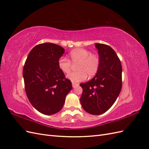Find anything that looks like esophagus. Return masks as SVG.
Listing matches in <instances>:
<instances>
[{
  "label": "esophagus",
  "instance_id": "esophagus-1",
  "mask_svg": "<svg viewBox=\"0 0 149 149\" xmlns=\"http://www.w3.org/2000/svg\"><path fill=\"white\" fill-rule=\"evenodd\" d=\"M79 84L78 83H72V86H73V88H75L76 86H78Z\"/></svg>",
  "mask_w": 149,
  "mask_h": 149
}]
</instances>
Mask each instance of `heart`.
Wrapping results in <instances>:
<instances>
[{
	"mask_svg": "<svg viewBox=\"0 0 149 149\" xmlns=\"http://www.w3.org/2000/svg\"><path fill=\"white\" fill-rule=\"evenodd\" d=\"M70 60L61 56L59 58L58 65L59 69L65 74L70 73L72 63L76 64L78 71L68 75V78L72 82H80L89 77L96 75L100 67V58L97 54L84 48H76L69 53Z\"/></svg>",
	"mask_w": 149,
	"mask_h": 149,
	"instance_id": "obj_1",
	"label": "heart"
}]
</instances>
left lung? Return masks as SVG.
<instances>
[{
    "instance_id": "obj_1",
    "label": "left lung",
    "mask_w": 149,
    "mask_h": 149,
    "mask_svg": "<svg viewBox=\"0 0 149 149\" xmlns=\"http://www.w3.org/2000/svg\"><path fill=\"white\" fill-rule=\"evenodd\" d=\"M100 67L94 77L79 85L83 88L80 102L84 110L93 115L106 112L116 101L122 88V65L115 51L109 45L96 43Z\"/></svg>"
}]
</instances>
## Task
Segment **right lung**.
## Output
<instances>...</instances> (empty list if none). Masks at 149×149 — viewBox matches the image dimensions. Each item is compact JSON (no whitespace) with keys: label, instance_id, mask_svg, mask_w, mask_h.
Instances as JSON below:
<instances>
[{"label":"right lung","instance_id":"obj_1","mask_svg":"<svg viewBox=\"0 0 149 149\" xmlns=\"http://www.w3.org/2000/svg\"><path fill=\"white\" fill-rule=\"evenodd\" d=\"M64 52L58 45L41 43L31 49L25 62L26 94L31 105L43 114L59 112L73 88L71 81L58 68V60Z\"/></svg>","mask_w":149,"mask_h":149}]
</instances>
